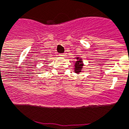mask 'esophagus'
I'll return each mask as SVG.
<instances>
[{
	"mask_svg": "<svg viewBox=\"0 0 129 129\" xmlns=\"http://www.w3.org/2000/svg\"><path fill=\"white\" fill-rule=\"evenodd\" d=\"M61 56H66V53H61V54H59Z\"/></svg>",
	"mask_w": 129,
	"mask_h": 129,
	"instance_id": "1",
	"label": "esophagus"
}]
</instances>
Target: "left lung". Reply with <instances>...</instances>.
<instances>
[{
	"label": "left lung",
	"instance_id": "8db88e82",
	"mask_svg": "<svg viewBox=\"0 0 129 129\" xmlns=\"http://www.w3.org/2000/svg\"><path fill=\"white\" fill-rule=\"evenodd\" d=\"M77 60L76 61V64H75V71L76 73H79L80 72H81V70L83 68V61L81 60V58H80L79 57H77Z\"/></svg>",
	"mask_w": 129,
	"mask_h": 129
}]
</instances>
